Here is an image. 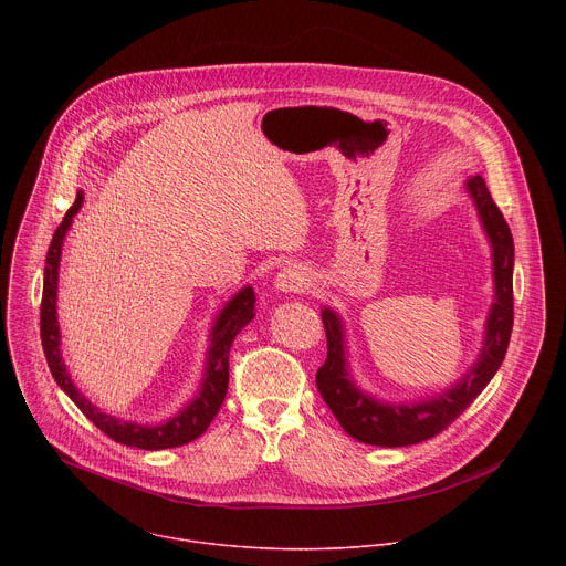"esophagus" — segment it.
<instances>
[{"instance_id":"1","label":"esophagus","mask_w":566,"mask_h":566,"mask_svg":"<svg viewBox=\"0 0 566 566\" xmlns=\"http://www.w3.org/2000/svg\"><path fill=\"white\" fill-rule=\"evenodd\" d=\"M308 286V277L300 266H284L277 275H275V289L277 291H289V293H297L304 291Z\"/></svg>"}]
</instances>
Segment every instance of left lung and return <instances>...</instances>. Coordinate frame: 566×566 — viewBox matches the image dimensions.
<instances>
[{
  "label": "left lung",
  "instance_id": "left-lung-1",
  "mask_svg": "<svg viewBox=\"0 0 566 566\" xmlns=\"http://www.w3.org/2000/svg\"><path fill=\"white\" fill-rule=\"evenodd\" d=\"M465 186L493 244L495 302L489 313L481 356L461 382L432 400L415 402V406H394V402L374 400L363 394L347 374L340 317L329 308L322 311L327 334V360L317 369L315 385L345 432L363 443L400 448L437 437L491 382L506 356L513 332V234L483 179L472 177Z\"/></svg>",
  "mask_w": 566,
  "mask_h": 566
}]
</instances>
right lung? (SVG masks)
Returning a JSON list of instances; mask_svg holds the SVG:
<instances>
[{
    "label": "right lung",
    "instance_id": "obj_1",
    "mask_svg": "<svg viewBox=\"0 0 566 566\" xmlns=\"http://www.w3.org/2000/svg\"><path fill=\"white\" fill-rule=\"evenodd\" d=\"M85 195L77 192L73 206L66 210L62 223L53 232L51 247L46 253V266H44V289H42V306H40V336H42V349L49 363V369L55 378V382L64 389V394L75 402L96 428H101L109 439L116 443L140 448V450H166L177 448L184 443L195 441L201 437L212 419L217 417L221 402L228 391V354L234 336L244 329L255 315V293L251 286L241 289L219 313L212 338H210V352H208V367L206 378L199 389V396L190 402L186 410H181L177 417H172L168 423L160 426H138L120 421L112 415L101 412L92 400H87L83 394L75 389L71 382V376L62 363L60 354V327H57V315H55V297H57V269H60V253H62V241L64 234L73 221V214L83 206Z\"/></svg>",
    "mask_w": 566,
    "mask_h": 566
}]
</instances>
